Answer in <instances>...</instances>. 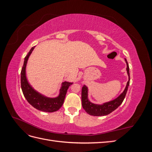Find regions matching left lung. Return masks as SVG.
<instances>
[{
    "instance_id": "left-lung-1",
    "label": "left lung",
    "mask_w": 152,
    "mask_h": 152,
    "mask_svg": "<svg viewBox=\"0 0 152 152\" xmlns=\"http://www.w3.org/2000/svg\"><path fill=\"white\" fill-rule=\"evenodd\" d=\"M125 61L126 63V70L128 75L129 80L127 82L126 86L122 93L119 95L117 98L110 102L103 103L102 104H96L91 102L88 98L89 89L86 85L82 87V107L85 110V111L93 116H104L107 115L116 110L120 106L125 98L126 94L128 89V87L129 86L130 76H129V68L126 59L125 58Z\"/></svg>"
}]
</instances>
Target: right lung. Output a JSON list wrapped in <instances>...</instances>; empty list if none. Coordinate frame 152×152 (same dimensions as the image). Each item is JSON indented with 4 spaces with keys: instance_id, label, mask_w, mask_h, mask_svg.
<instances>
[{
    "instance_id": "obj_1",
    "label": "right lung",
    "mask_w": 152,
    "mask_h": 152,
    "mask_svg": "<svg viewBox=\"0 0 152 152\" xmlns=\"http://www.w3.org/2000/svg\"><path fill=\"white\" fill-rule=\"evenodd\" d=\"M35 46L32 48L27 56L25 58L23 66L21 72V86L23 93L26 99L33 107L40 111L45 112H56L60 108L63 104L68 87L73 82H63L59 89V93L58 96L54 98H50L36 91L26 78V68L27 63Z\"/></svg>"
}]
</instances>
